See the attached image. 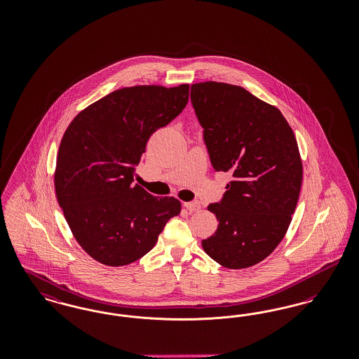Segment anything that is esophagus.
I'll return each mask as SVG.
<instances>
[{
  "mask_svg": "<svg viewBox=\"0 0 359 359\" xmlns=\"http://www.w3.org/2000/svg\"><path fill=\"white\" fill-rule=\"evenodd\" d=\"M184 207L187 208L189 212H195V211H198L201 208V203L198 201H192V202L184 203Z\"/></svg>",
  "mask_w": 359,
  "mask_h": 359,
  "instance_id": "1",
  "label": "esophagus"
}]
</instances>
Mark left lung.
Masks as SVG:
<instances>
[{
	"label": "left lung",
	"instance_id": "obj_1",
	"mask_svg": "<svg viewBox=\"0 0 359 359\" xmlns=\"http://www.w3.org/2000/svg\"><path fill=\"white\" fill-rule=\"evenodd\" d=\"M212 168L230 172L219 203L208 205L218 229L203 250L229 269L253 266L284 238L297 205L303 165L281 111L239 86H191Z\"/></svg>",
	"mask_w": 359,
	"mask_h": 359
}]
</instances>
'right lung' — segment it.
<instances>
[{"instance_id":"add662e5","label":"right lung","mask_w":359,"mask_h":359,"mask_svg":"<svg viewBox=\"0 0 359 359\" xmlns=\"http://www.w3.org/2000/svg\"><path fill=\"white\" fill-rule=\"evenodd\" d=\"M189 86H135L110 93L69 123L55 171L59 205L78 243L103 265L132 264L180 214L175 198L133 184L147 142L176 118Z\"/></svg>"}]
</instances>
